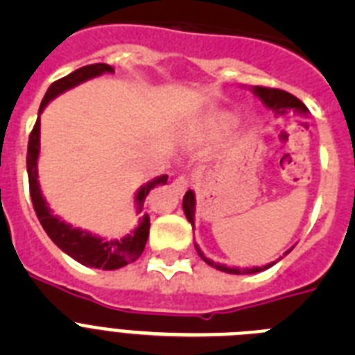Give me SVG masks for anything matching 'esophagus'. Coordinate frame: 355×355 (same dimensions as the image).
Here are the masks:
<instances>
[{"instance_id":"1","label":"esophagus","mask_w":355,"mask_h":355,"mask_svg":"<svg viewBox=\"0 0 355 355\" xmlns=\"http://www.w3.org/2000/svg\"><path fill=\"white\" fill-rule=\"evenodd\" d=\"M172 187H174V190L178 193H183L184 190L188 188V178H184V175H180V178H175L174 181H172Z\"/></svg>"}]
</instances>
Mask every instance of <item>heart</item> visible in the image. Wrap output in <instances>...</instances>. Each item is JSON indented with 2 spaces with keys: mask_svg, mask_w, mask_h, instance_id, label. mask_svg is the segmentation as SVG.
<instances>
[{
  "mask_svg": "<svg viewBox=\"0 0 355 355\" xmlns=\"http://www.w3.org/2000/svg\"><path fill=\"white\" fill-rule=\"evenodd\" d=\"M231 121H233V117L227 114H216L213 115V117H209L208 124L213 128H222V126H227V124H231Z\"/></svg>",
  "mask_w": 355,
  "mask_h": 355,
  "instance_id": "obj_1",
  "label": "heart"
}]
</instances>
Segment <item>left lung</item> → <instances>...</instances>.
I'll list each match as a JSON object with an SVG mask.
<instances>
[{
	"instance_id": "1",
	"label": "left lung",
	"mask_w": 355,
	"mask_h": 355,
	"mask_svg": "<svg viewBox=\"0 0 355 355\" xmlns=\"http://www.w3.org/2000/svg\"><path fill=\"white\" fill-rule=\"evenodd\" d=\"M250 90H252L254 96L258 97V99H261L263 105H265L268 110H272L275 115H286L288 110H293L295 114H299V115L309 114V110L306 108V105H304L300 99H297L295 96H291L290 92H284V90H279V89H266V87H250ZM183 211H184V215H187L188 222L192 224V227H196V193H193L192 190H188V192L184 193ZM291 249H293V247H291ZM196 250L202 261L208 263L209 266H213V268H216V270L225 272V274H236V275L258 274V272H263V270H266V268H270L272 265H275V261H274V263H268V265H265V266H252V268H231V266L220 265V263H215V261H211L209 258H206L205 254L200 252L199 247H197V243H196ZM290 250H286V252H284V256H286V254H290Z\"/></svg>"
}]
</instances>
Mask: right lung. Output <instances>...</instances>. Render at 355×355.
Segmentation results:
<instances>
[{"mask_svg":"<svg viewBox=\"0 0 355 355\" xmlns=\"http://www.w3.org/2000/svg\"><path fill=\"white\" fill-rule=\"evenodd\" d=\"M114 67L108 64H92L76 69L74 72L62 78V80L55 81L48 89L46 96H44L42 103H40L39 119H37L35 126L31 130L30 140H28L26 156L31 202H33V209H35L37 216H39L44 231L48 233L53 243L60 250H64L67 256H71L72 259H76L78 263H81L85 266H90V268H103V270H117V268H122V266L130 265V263L137 261L140 258V254L144 252V247H146L147 238H149V215L146 213L140 218L139 225L130 234L121 238V240H108V238L97 236V234H92L90 231H85V229L72 227L71 224L62 220L60 216L55 215L51 211V208L48 206V202H46V199H44L42 190H40L39 184L40 114L49 105V101H53L60 94L67 92V90L74 89V87L92 80V78L103 76V74H114ZM167 180V174L158 175V178L147 181L146 184H142L137 190V193H135L137 213L142 211L144 200L149 196L150 190L158 187V184H165Z\"/></svg>","mask_w":355,"mask_h":355,"instance_id":"1","label":"right lung"}]
</instances>
